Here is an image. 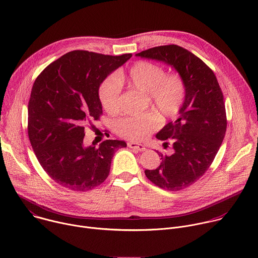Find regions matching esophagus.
I'll use <instances>...</instances> for the list:
<instances>
[{
    "mask_svg": "<svg viewBox=\"0 0 258 258\" xmlns=\"http://www.w3.org/2000/svg\"><path fill=\"white\" fill-rule=\"evenodd\" d=\"M127 146L130 147V148L136 149V150H138V151H145V150L147 149L145 145L138 144V143H127Z\"/></svg>",
    "mask_w": 258,
    "mask_h": 258,
    "instance_id": "esophagus-1",
    "label": "esophagus"
}]
</instances>
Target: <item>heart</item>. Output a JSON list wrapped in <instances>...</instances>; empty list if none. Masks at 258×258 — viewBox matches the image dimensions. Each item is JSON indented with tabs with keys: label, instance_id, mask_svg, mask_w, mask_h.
Listing matches in <instances>:
<instances>
[{
	"label": "heart",
	"instance_id": "1",
	"mask_svg": "<svg viewBox=\"0 0 258 258\" xmlns=\"http://www.w3.org/2000/svg\"><path fill=\"white\" fill-rule=\"evenodd\" d=\"M121 85L146 94L150 105L161 118H169L178 113L186 98V83L176 73L166 75L165 69L148 61L136 62L125 73L107 78L101 85L99 97L103 108L109 114L119 111ZM158 118L152 112L127 116L116 124L117 133L132 141L148 138L157 127Z\"/></svg>",
	"mask_w": 258,
	"mask_h": 258
}]
</instances>
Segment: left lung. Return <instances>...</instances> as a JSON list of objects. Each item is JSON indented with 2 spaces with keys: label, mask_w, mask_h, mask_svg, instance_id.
Instances as JSON below:
<instances>
[{
  "label": "left lung",
  "mask_w": 258,
  "mask_h": 258,
  "mask_svg": "<svg viewBox=\"0 0 258 258\" xmlns=\"http://www.w3.org/2000/svg\"><path fill=\"white\" fill-rule=\"evenodd\" d=\"M136 56L164 62L186 83V98L178 118L156 135L171 143L172 152L156 169L145 174L161 189L179 191L196 182L211 165L227 131L224 95L213 71L197 56L176 45L151 48Z\"/></svg>",
  "instance_id": "obj_1"
}]
</instances>
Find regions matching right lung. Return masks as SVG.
Segmentation results:
<instances>
[{"mask_svg": "<svg viewBox=\"0 0 258 258\" xmlns=\"http://www.w3.org/2000/svg\"><path fill=\"white\" fill-rule=\"evenodd\" d=\"M132 54L71 51L36 78L28 102L27 133L34 154L58 185L88 191L107 178L111 160L126 143L106 140L96 148L84 143L85 127L102 114L99 88Z\"/></svg>", "mask_w": 258, "mask_h": 258, "instance_id": "right-lung-1", "label": "right lung"}]
</instances>
